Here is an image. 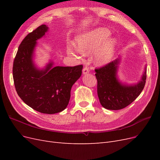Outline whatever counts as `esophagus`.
Returning <instances> with one entry per match:
<instances>
[{
    "label": "esophagus",
    "instance_id": "34e87169",
    "mask_svg": "<svg viewBox=\"0 0 160 160\" xmlns=\"http://www.w3.org/2000/svg\"><path fill=\"white\" fill-rule=\"evenodd\" d=\"M88 72H89V68L88 67H85L83 69V73L85 75L87 73H88Z\"/></svg>",
    "mask_w": 160,
    "mask_h": 160
}]
</instances>
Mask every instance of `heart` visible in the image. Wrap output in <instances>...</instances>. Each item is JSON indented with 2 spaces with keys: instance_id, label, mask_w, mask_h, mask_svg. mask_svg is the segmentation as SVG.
Here are the masks:
<instances>
[{
  "instance_id": "b5f03b06",
  "label": "heart",
  "mask_w": 160,
  "mask_h": 160,
  "mask_svg": "<svg viewBox=\"0 0 160 160\" xmlns=\"http://www.w3.org/2000/svg\"><path fill=\"white\" fill-rule=\"evenodd\" d=\"M109 31L105 28H98L90 33L83 35L77 38V43L79 49L85 54H88L95 51L109 35ZM115 47V40L109 38L103 42L95 55V62L98 65H102L108 63L113 57ZM69 54L79 55L80 51L73 46L67 47Z\"/></svg>"
}]
</instances>
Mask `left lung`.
Masks as SVG:
<instances>
[{
    "mask_svg": "<svg viewBox=\"0 0 160 160\" xmlns=\"http://www.w3.org/2000/svg\"><path fill=\"white\" fill-rule=\"evenodd\" d=\"M119 62V59H117L95 69L98 98L101 105L107 109L119 110L127 107L142 93L146 84V71L137 85L128 86L121 83L116 77Z\"/></svg>",
    "mask_w": 160,
    "mask_h": 160,
    "instance_id": "8db88e82",
    "label": "left lung"
}]
</instances>
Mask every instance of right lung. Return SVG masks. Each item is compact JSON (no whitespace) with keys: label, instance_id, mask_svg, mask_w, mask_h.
<instances>
[{"label":"right lung","instance_id":"add662e5","mask_svg":"<svg viewBox=\"0 0 160 160\" xmlns=\"http://www.w3.org/2000/svg\"><path fill=\"white\" fill-rule=\"evenodd\" d=\"M47 29L42 25L22 41L14 59L12 75L17 94L24 102L40 113L54 114L68 105L71 88L81 77L83 65L52 67L50 62L44 70L36 68L32 60L34 49Z\"/></svg>","mask_w":160,"mask_h":160}]
</instances>
